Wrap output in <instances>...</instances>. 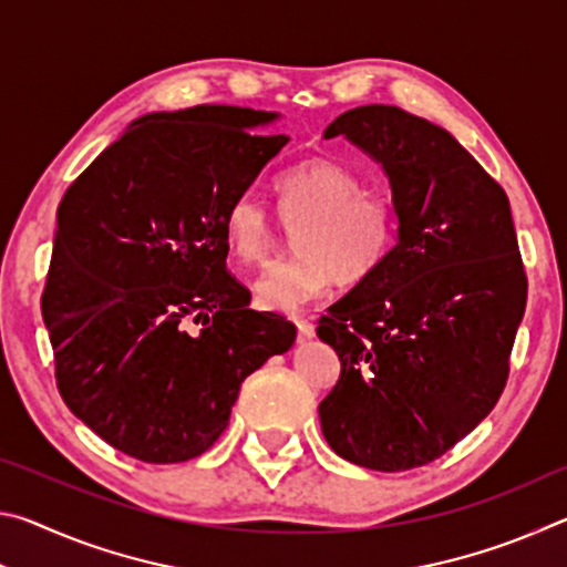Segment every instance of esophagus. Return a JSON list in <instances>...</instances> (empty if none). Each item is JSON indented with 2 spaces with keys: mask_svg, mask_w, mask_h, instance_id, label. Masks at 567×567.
Wrapping results in <instances>:
<instances>
[{
  "mask_svg": "<svg viewBox=\"0 0 567 567\" xmlns=\"http://www.w3.org/2000/svg\"><path fill=\"white\" fill-rule=\"evenodd\" d=\"M295 324H297V332H300V340H312L315 338V324L312 322L297 318Z\"/></svg>",
  "mask_w": 567,
  "mask_h": 567,
  "instance_id": "obj_1",
  "label": "esophagus"
}]
</instances>
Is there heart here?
Wrapping results in <instances>:
<instances>
[{
	"mask_svg": "<svg viewBox=\"0 0 567 567\" xmlns=\"http://www.w3.org/2000/svg\"><path fill=\"white\" fill-rule=\"evenodd\" d=\"M282 217L299 225L292 260L272 262L257 277L255 295L267 310L297 312L332 282H362L375 275L395 245V213L388 199L368 195L352 169L332 159H307L277 182ZM225 243L239 262H262L277 243L270 209L239 195L225 213Z\"/></svg>",
	"mask_w": 567,
	"mask_h": 567,
	"instance_id": "obj_1",
	"label": "heart"
}]
</instances>
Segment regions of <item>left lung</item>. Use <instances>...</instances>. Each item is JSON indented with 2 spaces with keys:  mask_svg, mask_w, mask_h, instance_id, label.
Returning <instances> with one entry per match:
<instances>
[{
  "mask_svg": "<svg viewBox=\"0 0 567 567\" xmlns=\"http://www.w3.org/2000/svg\"><path fill=\"white\" fill-rule=\"evenodd\" d=\"M385 172L398 219L380 270L328 307L338 352L322 435L354 465L433 463L495 408L527 300L511 203L447 130L392 104L328 124Z\"/></svg>",
  "mask_w": 567,
  "mask_h": 567,
  "instance_id": "obj_1",
  "label": "left lung"
}]
</instances>
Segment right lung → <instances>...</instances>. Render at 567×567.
<instances>
[{
  "label": "right lung",
  "mask_w": 567,
  "mask_h": 567,
  "mask_svg": "<svg viewBox=\"0 0 567 567\" xmlns=\"http://www.w3.org/2000/svg\"><path fill=\"white\" fill-rule=\"evenodd\" d=\"M280 112L203 104L134 120L56 213L42 297L56 388L92 433L142 463L223 435L247 375L297 330L249 310L225 270V213L290 137Z\"/></svg>",
  "instance_id": "obj_1"
}]
</instances>
